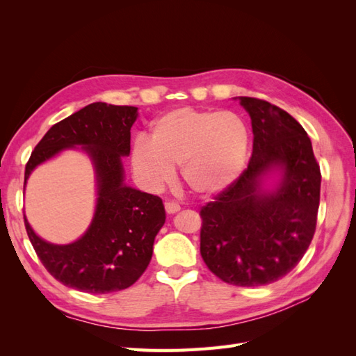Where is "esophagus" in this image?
Wrapping results in <instances>:
<instances>
[{
    "instance_id": "34e87169",
    "label": "esophagus",
    "mask_w": 356,
    "mask_h": 356,
    "mask_svg": "<svg viewBox=\"0 0 356 356\" xmlns=\"http://www.w3.org/2000/svg\"><path fill=\"white\" fill-rule=\"evenodd\" d=\"M165 209H166L168 213H175V212H178L181 208H179V204L175 203V202H165Z\"/></svg>"
}]
</instances>
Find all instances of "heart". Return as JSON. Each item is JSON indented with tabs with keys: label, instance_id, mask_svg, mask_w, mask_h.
<instances>
[{
	"label": "heart",
	"instance_id": "obj_1",
	"mask_svg": "<svg viewBox=\"0 0 356 356\" xmlns=\"http://www.w3.org/2000/svg\"><path fill=\"white\" fill-rule=\"evenodd\" d=\"M248 149L250 131L238 114L182 106L156 118L149 139H135L131 161L149 190L169 184L179 166L181 179L193 195L208 197L239 177Z\"/></svg>",
	"mask_w": 356,
	"mask_h": 356
}]
</instances>
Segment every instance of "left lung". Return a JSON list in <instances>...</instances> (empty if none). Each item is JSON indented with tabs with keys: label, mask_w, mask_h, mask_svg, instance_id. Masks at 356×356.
Segmentation results:
<instances>
[{
	"label": "left lung",
	"mask_w": 356,
	"mask_h": 356,
	"mask_svg": "<svg viewBox=\"0 0 356 356\" xmlns=\"http://www.w3.org/2000/svg\"><path fill=\"white\" fill-rule=\"evenodd\" d=\"M239 99L251 117L252 154L239 178L200 208V254L222 282L261 286L293 270L314 239L321 169L293 115L263 99ZM275 165L284 179L272 195H261L257 179Z\"/></svg>",
	"instance_id": "left-lung-1"
}]
</instances>
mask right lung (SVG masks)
Returning <instances> with one entry per match:
<instances>
[{
    "label": "right lung",
    "mask_w": 356,
    "mask_h": 356,
    "mask_svg": "<svg viewBox=\"0 0 356 356\" xmlns=\"http://www.w3.org/2000/svg\"><path fill=\"white\" fill-rule=\"evenodd\" d=\"M136 110L105 102L84 106L49 129L25 166L26 184L32 169L63 148L83 145L93 160L98 204L83 238L70 245L47 243L24 217L40 261L65 286L90 294L126 289L141 277L152 260L154 238L166 218L165 207L159 196L124 184L120 159L131 153Z\"/></svg>",
    "instance_id": "add662e5"
}]
</instances>
